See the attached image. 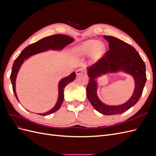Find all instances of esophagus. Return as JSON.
Masks as SVG:
<instances>
[{
  "mask_svg": "<svg viewBox=\"0 0 156 156\" xmlns=\"http://www.w3.org/2000/svg\"><path fill=\"white\" fill-rule=\"evenodd\" d=\"M75 73H76V74L77 75H80V74H82L84 73V69L83 68H79V69H77L76 71H75Z\"/></svg>",
  "mask_w": 156,
  "mask_h": 156,
  "instance_id": "obj_1",
  "label": "esophagus"
}]
</instances>
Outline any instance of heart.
I'll use <instances>...</instances> for the list:
<instances>
[{"label": "heart", "mask_w": 156, "mask_h": 156, "mask_svg": "<svg viewBox=\"0 0 156 156\" xmlns=\"http://www.w3.org/2000/svg\"><path fill=\"white\" fill-rule=\"evenodd\" d=\"M105 50V46L103 43L99 41L88 40L84 41L79 48V51L81 53L88 55L93 51L95 56L101 55Z\"/></svg>", "instance_id": "heart-1"}]
</instances>
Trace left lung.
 <instances>
[{"mask_svg": "<svg viewBox=\"0 0 156 156\" xmlns=\"http://www.w3.org/2000/svg\"><path fill=\"white\" fill-rule=\"evenodd\" d=\"M103 37L108 42L109 50L98 62L88 69L90 79L87 87V94L88 101L96 110L105 115H114L129 109L139 100L146 81V66L143 60L133 47L115 37ZM119 70H123L134 77L135 90L130 100L124 105L119 106H107L97 96V84L94 79L108 71L115 72Z\"/></svg>", "mask_w": 156, "mask_h": 156, "instance_id": "8db88e82", "label": "left lung"}]
</instances>
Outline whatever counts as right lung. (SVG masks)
<instances>
[{"label":"right lung","instance_id":"obj_1","mask_svg":"<svg viewBox=\"0 0 156 156\" xmlns=\"http://www.w3.org/2000/svg\"><path fill=\"white\" fill-rule=\"evenodd\" d=\"M73 41V39L68 36L62 34H55L44 37L41 40L35 42V43L27 46L26 48L22 51L20 55L18 56V57L14 61L12 69V73L10 75V79L12 84L13 91L17 100L18 99L16 92V78L21 65L24 62V60L32 55L41 53V52L48 51L49 49H62L65 46L72 43ZM75 76H76L75 72H73L69 76L60 80L58 84V98L55 106L48 112L43 113V114L38 115L41 116L49 115L59 109L64 100V88L68 83L73 81L75 79Z\"/></svg>","mask_w":156,"mask_h":156}]
</instances>
